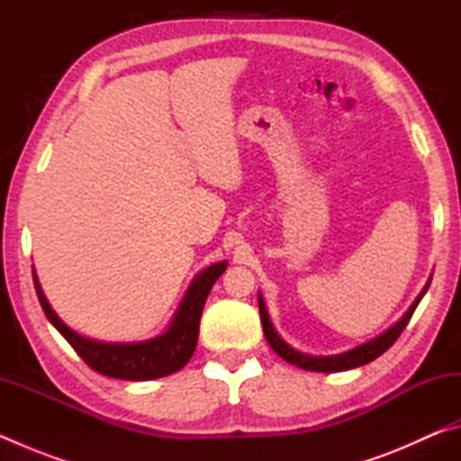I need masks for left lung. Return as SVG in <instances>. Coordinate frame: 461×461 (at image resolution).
I'll list each match as a JSON object with an SVG mask.
<instances>
[{
  "mask_svg": "<svg viewBox=\"0 0 461 461\" xmlns=\"http://www.w3.org/2000/svg\"><path fill=\"white\" fill-rule=\"evenodd\" d=\"M429 285H431V276H429L427 285L423 286V291L417 294V299L412 301V305L407 309V313H404L399 319V321L390 325L386 331H382L380 335H376V338L364 341V343H360V346H356L352 349H346V352H341V354L313 356V354H305V352H301V349L293 348L291 343L280 338V333L275 330V325H272V319L268 315L267 303H264V296H262V293H258V309H260V319H262V330H264V335H267L270 348L275 349V352L280 357H283L285 362L293 364L301 370L330 374V372H343V370L360 368V366L376 360L378 356L384 354L386 349L393 346L396 339H399V335L402 333L404 327H407V323L411 321V317H412V313H415V309L420 303V299L425 296Z\"/></svg>",
  "mask_w": 461,
  "mask_h": 461,
  "instance_id": "left-lung-1",
  "label": "left lung"
}]
</instances>
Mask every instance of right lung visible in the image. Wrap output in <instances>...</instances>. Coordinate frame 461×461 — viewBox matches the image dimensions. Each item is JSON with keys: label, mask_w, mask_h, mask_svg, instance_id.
Wrapping results in <instances>:
<instances>
[{"label": "right lung", "mask_w": 461, "mask_h": 461, "mask_svg": "<svg viewBox=\"0 0 461 461\" xmlns=\"http://www.w3.org/2000/svg\"><path fill=\"white\" fill-rule=\"evenodd\" d=\"M225 268H228V260L209 264L207 268H203L191 280L181 305L175 311L167 330L142 341H99L75 331L73 327L62 321L49 299H46L34 267L32 276L38 301H41L46 319L52 323V327H57L62 338L71 343L75 352L81 356V360L89 368L109 378L142 382L175 374L191 360L194 348H197L199 321L207 294Z\"/></svg>", "instance_id": "1"}]
</instances>
